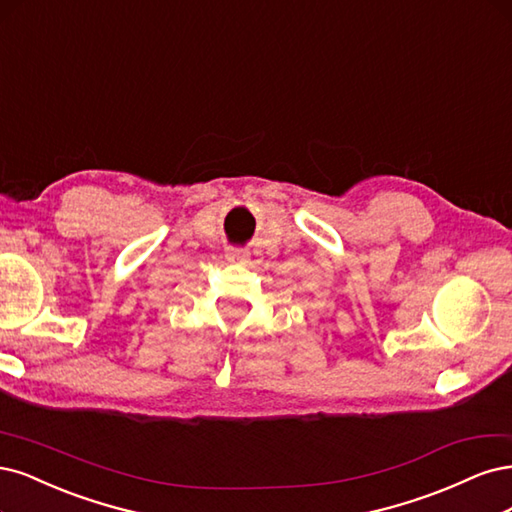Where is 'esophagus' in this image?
<instances>
[{
  "label": "esophagus",
  "instance_id": "1",
  "mask_svg": "<svg viewBox=\"0 0 512 512\" xmlns=\"http://www.w3.org/2000/svg\"><path fill=\"white\" fill-rule=\"evenodd\" d=\"M246 257H249V253L242 251V249H229L227 251V259L229 261H244Z\"/></svg>",
  "mask_w": 512,
  "mask_h": 512
}]
</instances>
